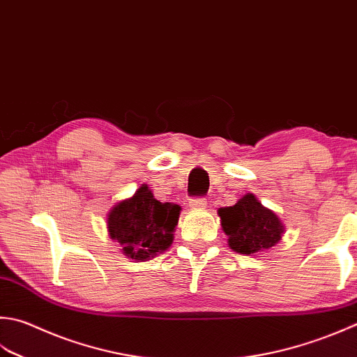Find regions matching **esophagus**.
<instances>
[{"instance_id": "1", "label": "esophagus", "mask_w": 357, "mask_h": 357, "mask_svg": "<svg viewBox=\"0 0 357 357\" xmlns=\"http://www.w3.org/2000/svg\"><path fill=\"white\" fill-rule=\"evenodd\" d=\"M190 207L192 208H206L207 201H206V198H193V199H190Z\"/></svg>"}]
</instances>
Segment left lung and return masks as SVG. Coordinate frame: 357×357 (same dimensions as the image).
I'll use <instances>...</instances> for the list:
<instances>
[{
    "label": "left lung",
    "mask_w": 357,
    "mask_h": 357,
    "mask_svg": "<svg viewBox=\"0 0 357 357\" xmlns=\"http://www.w3.org/2000/svg\"><path fill=\"white\" fill-rule=\"evenodd\" d=\"M218 215L229 238V248L236 254L266 252L282 240L284 232L280 218L261 206L252 193L244 195L234 206L221 207Z\"/></svg>",
    "instance_id": "8db88e82"
}]
</instances>
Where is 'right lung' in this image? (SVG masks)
<instances>
[{"instance_id":"obj_1","label":"right lung","mask_w":357,"mask_h":357,"mask_svg":"<svg viewBox=\"0 0 357 357\" xmlns=\"http://www.w3.org/2000/svg\"><path fill=\"white\" fill-rule=\"evenodd\" d=\"M181 207L160 202L146 184L137 188L131 198L111 208L107 218L109 236L121 243L122 252L132 260H150L165 252L173 243Z\"/></svg>"}]
</instances>
